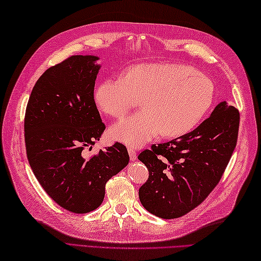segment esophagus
Instances as JSON below:
<instances>
[{
    "mask_svg": "<svg viewBox=\"0 0 261 261\" xmlns=\"http://www.w3.org/2000/svg\"><path fill=\"white\" fill-rule=\"evenodd\" d=\"M127 152H129V156H130L131 160L137 159V152H136V149L134 147L127 148Z\"/></svg>",
    "mask_w": 261,
    "mask_h": 261,
    "instance_id": "obj_1",
    "label": "esophagus"
}]
</instances>
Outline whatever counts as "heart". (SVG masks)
Wrapping results in <instances>:
<instances>
[{
    "instance_id": "heart-1",
    "label": "heart",
    "mask_w": 261,
    "mask_h": 261,
    "mask_svg": "<svg viewBox=\"0 0 261 261\" xmlns=\"http://www.w3.org/2000/svg\"><path fill=\"white\" fill-rule=\"evenodd\" d=\"M213 83L206 76L176 64H140L122 77L97 83L94 102L111 118H121L138 105L142 110L111 129L114 139L141 146L154 137L176 138L191 131L214 102Z\"/></svg>"
}]
</instances>
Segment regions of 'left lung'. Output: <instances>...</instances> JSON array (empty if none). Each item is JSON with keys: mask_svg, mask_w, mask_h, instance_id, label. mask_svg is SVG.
Segmentation results:
<instances>
[{"mask_svg": "<svg viewBox=\"0 0 261 261\" xmlns=\"http://www.w3.org/2000/svg\"><path fill=\"white\" fill-rule=\"evenodd\" d=\"M239 122V111L221 102L190 134L143 150L138 159L149 177L139 190L142 206L158 218L176 219L201 204L230 162Z\"/></svg>", "mask_w": 261, "mask_h": 261, "instance_id": "left-lung-1", "label": "left lung"}]
</instances>
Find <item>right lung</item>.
<instances>
[{"label":"right lung","instance_id":"obj_1","mask_svg":"<svg viewBox=\"0 0 261 261\" xmlns=\"http://www.w3.org/2000/svg\"><path fill=\"white\" fill-rule=\"evenodd\" d=\"M98 59L76 55L48 68L25 110V149L33 174L55 202L77 214L97 208L107 181L129 164L119 142L84 157L105 130L94 102Z\"/></svg>","mask_w":261,"mask_h":261}]
</instances>
